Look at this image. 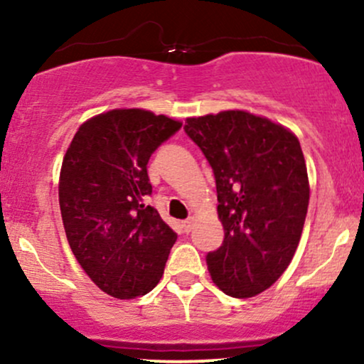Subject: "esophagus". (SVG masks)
Returning a JSON list of instances; mask_svg holds the SVG:
<instances>
[{"mask_svg":"<svg viewBox=\"0 0 364 364\" xmlns=\"http://www.w3.org/2000/svg\"><path fill=\"white\" fill-rule=\"evenodd\" d=\"M181 228H183V231H185V232H190L191 229H193V219L183 220V223H181Z\"/></svg>","mask_w":364,"mask_h":364,"instance_id":"34e87169","label":"esophagus"}]
</instances>
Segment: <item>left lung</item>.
Masks as SVG:
<instances>
[{
  "instance_id": "obj_1",
  "label": "left lung",
  "mask_w": 364,
  "mask_h": 364,
  "mask_svg": "<svg viewBox=\"0 0 364 364\" xmlns=\"http://www.w3.org/2000/svg\"><path fill=\"white\" fill-rule=\"evenodd\" d=\"M186 135L214 171L220 248L207 255L212 281L232 298L269 289L301 240L310 185L296 135L246 111L188 118Z\"/></svg>"
}]
</instances>
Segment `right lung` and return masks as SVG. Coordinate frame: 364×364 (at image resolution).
<instances>
[{
  "label": "right lung",
  "instance_id": "1",
  "mask_svg": "<svg viewBox=\"0 0 364 364\" xmlns=\"http://www.w3.org/2000/svg\"><path fill=\"white\" fill-rule=\"evenodd\" d=\"M181 128L145 109H112L78 128L63 159L60 208L70 248L112 298L147 294L161 281L176 232L147 205L149 159Z\"/></svg>",
  "mask_w": 364,
  "mask_h": 364
}]
</instances>
